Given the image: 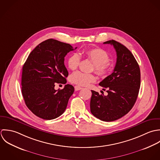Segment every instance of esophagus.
Listing matches in <instances>:
<instances>
[{"label": "esophagus", "mask_w": 160, "mask_h": 160, "mask_svg": "<svg viewBox=\"0 0 160 160\" xmlns=\"http://www.w3.org/2000/svg\"><path fill=\"white\" fill-rule=\"evenodd\" d=\"M81 89H82V88L81 87L78 86V85L75 86V91H78V90H81Z\"/></svg>", "instance_id": "obj_1"}]
</instances>
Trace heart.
<instances>
[{"mask_svg": "<svg viewBox=\"0 0 160 160\" xmlns=\"http://www.w3.org/2000/svg\"><path fill=\"white\" fill-rule=\"evenodd\" d=\"M84 55L94 64V69L101 77L108 76L112 68V64L109 61L108 52L100 48L88 49L84 52ZM80 62V56L77 53L72 54L68 58L67 64L70 69L75 70ZM72 83L80 86H87L96 81V77L92 73H87L80 71L73 73L70 77Z\"/></svg>", "mask_w": 160, "mask_h": 160, "instance_id": "b5f03b06", "label": "heart"}]
</instances>
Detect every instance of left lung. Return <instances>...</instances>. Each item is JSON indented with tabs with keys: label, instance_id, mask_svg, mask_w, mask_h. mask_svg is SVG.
<instances>
[{
	"label": "left lung",
	"instance_id": "1",
	"mask_svg": "<svg viewBox=\"0 0 160 160\" xmlns=\"http://www.w3.org/2000/svg\"><path fill=\"white\" fill-rule=\"evenodd\" d=\"M103 43L114 46L116 64L113 72L99 83L103 90H106L108 95L92 90L90 111L96 118L111 122L121 118L133 108L140 87V70L134 56L125 46L114 40Z\"/></svg>",
	"mask_w": 160,
	"mask_h": 160
}]
</instances>
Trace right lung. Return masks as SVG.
<instances>
[{"mask_svg":"<svg viewBox=\"0 0 160 160\" xmlns=\"http://www.w3.org/2000/svg\"><path fill=\"white\" fill-rule=\"evenodd\" d=\"M73 50L69 44L49 39L29 54L22 68V93L27 106L36 116L51 120L64 113L74 88L67 84L56 90L54 87L56 83H66L68 73L64 58Z\"/></svg>","mask_w":160,"mask_h":160,"instance_id":"obj_1","label":"right lung"}]
</instances>
